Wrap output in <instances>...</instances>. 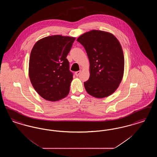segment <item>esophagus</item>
Here are the masks:
<instances>
[{"label":"esophagus","instance_id":"1","mask_svg":"<svg viewBox=\"0 0 157 157\" xmlns=\"http://www.w3.org/2000/svg\"><path fill=\"white\" fill-rule=\"evenodd\" d=\"M81 72V71H76V72H75V75L76 76H79V75L80 74V73Z\"/></svg>","mask_w":157,"mask_h":157}]
</instances>
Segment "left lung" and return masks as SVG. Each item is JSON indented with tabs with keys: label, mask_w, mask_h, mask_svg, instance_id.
I'll list each match as a JSON object with an SVG mask.
<instances>
[{
	"label": "left lung",
	"mask_w": 157,
	"mask_h": 157,
	"mask_svg": "<svg viewBox=\"0 0 157 157\" xmlns=\"http://www.w3.org/2000/svg\"><path fill=\"white\" fill-rule=\"evenodd\" d=\"M90 63L89 79L84 82L86 92L93 97L109 96L119 86L124 71V57L118 40L112 34L92 30L80 36Z\"/></svg>",
	"instance_id": "obj_1"
}]
</instances>
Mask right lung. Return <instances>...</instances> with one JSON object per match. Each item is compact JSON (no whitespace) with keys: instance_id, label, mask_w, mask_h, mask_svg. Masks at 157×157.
<instances>
[{"instance_id":"add662e5","label":"right lung","mask_w":157,"mask_h":157,"mask_svg":"<svg viewBox=\"0 0 157 157\" xmlns=\"http://www.w3.org/2000/svg\"><path fill=\"white\" fill-rule=\"evenodd\" d=\"M75 37L53 35L40 39L30 53L29 75L38 94L49 101L67 96L73 74L67 59Z\"/></svg>"}]
</instances>
